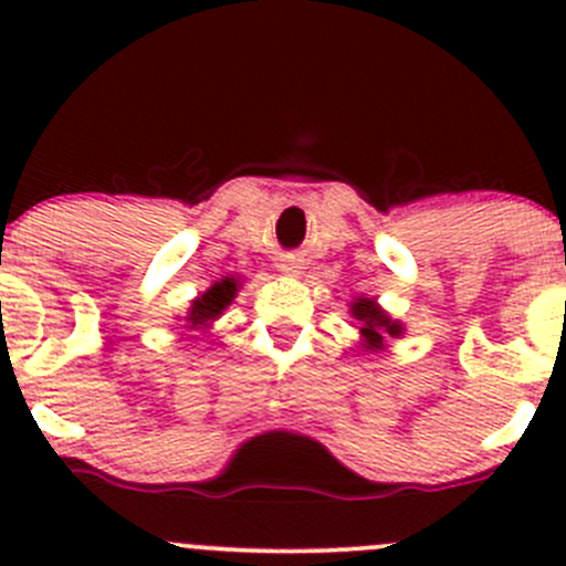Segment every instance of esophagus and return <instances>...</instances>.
Wrapping results in <instances>:
<instances>
[{
  "instance_id": "1",
  "label": "esophagus",
  "mask_w": 566,
  "mask_h": 566,
  "mask_svg": "<svg viewBox=\"0 0 566 566\" xmlns=\"http://www.w3.org/2000/svg\"><path fill=\"white\" fill-rule=\"evenodd\" d=\"M284 273H295V265H282Z\"/></svg>"
}]
</instances>
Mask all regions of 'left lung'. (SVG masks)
Wrapping results in <instances>:
<instances>
[{
  "mask_svg": "<svg viewBox=\"0 0 566 566\" xmlns=\"http://www.w3.org/2000/svg\"><path fill=\"white\" fill-rule=\"evenodd\" d=\"M350 312L353 317L361 323V336L367 350H380L386 336H394V339H397V336L402 334V323L386 315L373 298H356L353 301Z\"/></svg>",
  "mask_w": 566,
  "mask_h": 566,
  "instance_id": "obj_1",
  "label": "left lung"
}]
</instances>
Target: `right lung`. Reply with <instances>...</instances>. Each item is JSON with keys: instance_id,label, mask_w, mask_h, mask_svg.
Instances as JSON below:
<instances>
[{"instance_id": "1", "label": "right lung", "mask_w": 566, "mask_h": 566, "mask_svg": "<svg viewBox=\"0 0 566 566\" xmlns=\"http://www.w3.org/2000/svg\"><path fill=\"white\" fill-rule=\"evenodd\" d=\"M238 287H241L238 279L224 276L221 282H216L213 287L205 290V293L193 301L191 310H188L186 319L191 323V328H210V323H213L216 317H221V312L232 304V298L238 295Z\"/></svg>"}]
</instances>
